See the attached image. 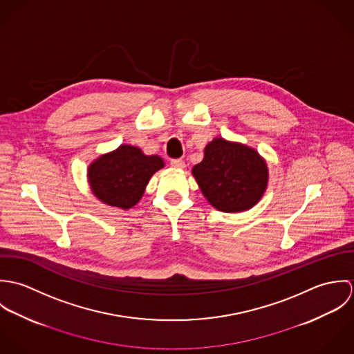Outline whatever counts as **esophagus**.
<instances>
[{"mask_svg":"<svg viewBox=\"0 0 354 354\" xmlns=\"http://www.w3.org/2000/svg\"><path fill=\"white\" fill-rule=\"evenodd\" d=\"M170 165L176 169H184L185 167V162L183 159H171Z\"/></svg>","mask_w":354,"mask_h":354,"instance_id":"34e87169","label":"esophagus"}]
</instances>
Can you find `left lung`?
<instances>
[{"mask_svg": "<svg viewBox=\"0 0 354 354\" xmlns=\"http://www.w3.org/2000/svg\"><path fill=\"white\" fill-rule=\"evenodd\" d=\"M192 174L204 198L223 212H241L252 208L267 188L266 160L251 147L215 138L204 149L202 162Z\"/></svg>", "mask_w": 354, "mask_h": 354, "instance_id": "8db88e82", "label": "left lung"}]
</instances>
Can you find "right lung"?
Returning a JSON list of instances; mask_svg holds the SVG:
<instances>
[{"label":"right lung","mask_w":354,"mask_h":354,"mask_svg":"<svg viewBox=\"0 0 354 354\" xmlns=\"http://www.w3.org/2000/svg\"><path fill=\"white\" fill-rule=\"evenodd\" d=\"M163 166L160 156L122 145L88 166V183L102 203L128 209L139 203L152 174Z\"/></svg>","instance_id":"1"}]
</instances>
